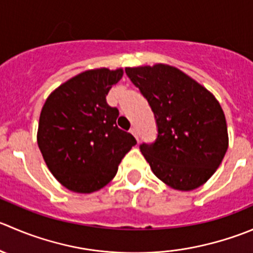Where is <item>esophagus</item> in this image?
<instances>
[{"label": "esophagus", "instance_id": "34e87169", "mask_svg": "<svg viewBox=\"0 0 253 253\" xmlns=\"http://www.w3.org/2000/svg\"><path fill=\"white\" fill-rule=\"evenodd\" d=\"M129 132H131V133L133 134L134 137H136L137 142H139V138H138V132H137V128H136V127H132V128L129 129Z\"/></svg>", "mask_w": 253, "mask_h": 253}]
</instances>
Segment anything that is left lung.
Returning <instances> with one entry per match:
<instances>
[{"label":"left lung","instance_id":"1","mask_svg":"<svg viewBox=\"0 0 253 253\" xmlns=\"http://www.w3.org/2000/svg\"><path fill=\"white\" fill-rule=\"evenodd\" d=\"M125 70L156 117V142L139 146L154 175L181 192L207 183L229 147L226 119L219 101L207 87L171 65Z\"/></svg>","mask_w":253,"mask_h":253}]
</instances>
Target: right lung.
<instances>
[{"instance_id": "obj_1", "label": "right lung", "mask_w": 253, "mask_h": 253, "mask_svg": "<svg viewBox=\"0 0 253 253\" xmlns=\"http://www.w3.org/2000/svg\"><path fill=\"white\" fill-rule=\"evenodd\" d=\"M122 75V68L83 72L56 87L42 107L38 147L54 178L72 192L89 194L104 188L137 143L117 127L119 110L106 102Z\"/></svg>"}]
</instances>
